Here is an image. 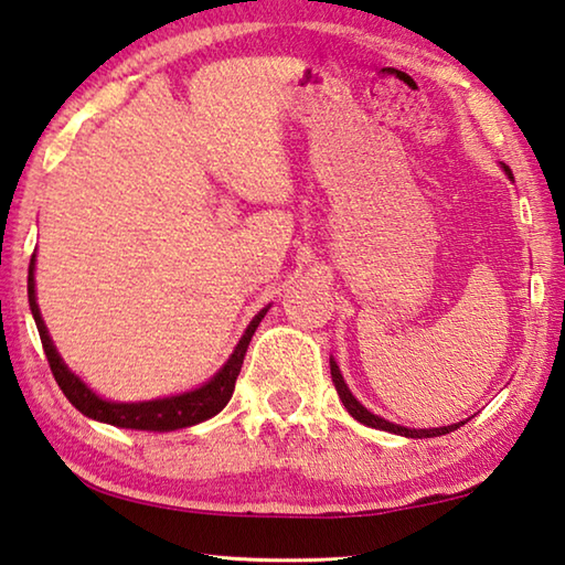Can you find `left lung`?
Segmentation results:
<instances>
[{
  "label": "left lung",
  "instance_id": "left-lung-1",
  "mask_svg": "<svg viewBox=\"0 0 565 565\" xmlns=\"http://www.w3.org/2000/svg\"><path fill=\"white\" fill-rule=\"evenodd\" d=\"M504 172L507 175L511 178V170H509V166H504ZM514 180V178H511ZM331 377H333V385H335V390H338V397L343 399V405H345V409L348 413H351L358 423H363V425H367V427H375V429H385V433H395V435H403V437H413V439H423V437H439V435H449V433H455L457 427H461L465 423H457V425H447V427H435V429H407V427H399V425H393V423H387V419H383V417H377V415H373L371 409H365L361 403H358V399L353 397V393L351 390H348V385H345V381H343V375H341V371H338V365H335V361H331Z\"/></svg>",
  "mask_w": 565,
  "mask_h": 565
}]
</instances>
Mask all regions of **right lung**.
<instances>
[{
	"instance_id": "obj_1",
	"label": "right lung",
	"mask_w": 565,
	"mask_h": 565,
	"mask_svg": "<svg viewBox=\"0 0 565 565\" xmlns=\"http://www.w3.org/2000/svg\"><path fill=\"white\" fill-rule=\"evenodd\" d=\"M26 291H29V309H32V313H34V321H36L39 335H41V345H44L49 367H51V373H54L58 387L64 390V395L68 397V403L74 405L78 413H84L90 419H98V423H108V425L126 427V429H158V433H170V429L204 423V419L217 415L220 409L230 403V397L234 393V383H237V375L242 371V363H244V355H247L252 335L266 313V309H262L254 316V321L249 323L247 331H244L242 341L237 343V348H234V353L227 361V365H224L207 385H202L184 395L150 399V403H108V399H100L94 390H88L74 373L68 371L64 361H61V355L56 353L54 343H51L49 331H46L44 321H41V313L36 306L34 256H32V264H29Z\"/></svg>"
}]
</instances>
